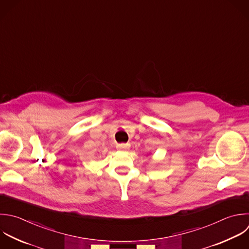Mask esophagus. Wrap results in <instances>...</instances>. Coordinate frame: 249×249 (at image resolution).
I'll return each mask as SVG.
<instances>
[{"label": "esophagus", "instance_id": "obj_1", "mask_svg": "<svg viewBox=\"0 0 249 249\" xmlns=\"http://www.w3.org/2000/svg\"><path fill=\"white\" fill-rule=\"evenodd\" d=\"M118 148H119V149H123V150H124V149H127V148H128V144H125V143H122V144H119V145H118Z\"/></svg>", "mask_w": 249, "mask_h": 249}]
</instances>
